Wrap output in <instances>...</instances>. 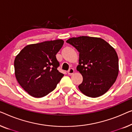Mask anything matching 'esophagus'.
Returning <instances> with one entry per match:
<instances>
[{
  "mask_svg": "<svg viewBox=\"0 0 132 132\" xmlns=\"http://www.w3.org/2000/svg\"><path fill=\"white\" fill-rule=\"evenodd\" d=\"M68 74H69V75H72V74H74V70L73 68H70L69 70L68 71Z\"/></svg>",
  "mask_w": 132,
  "mask_h": 132,
  "instance_id": "1",
  "label": "esophagus"
}]
</instances>
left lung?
Returning <instances> with one entry per match:
<instances>
[{
	"label": "left lung",
	"instance_id": "1",
	"mask_svg": "<svg viewBox=\"0 0 132 132\" xmlns=\"http://www.w3.org/2000/svg\"><path fill=\"white\" fill-rule=\"evenodd\" d=\"M66 42L79 52L77 70L83 78L79 90L91 98L102 96L115 83L118 74V58L115 49L99 37L80 36Z\"/></svg>",
	"mask_w": 132,
	"mask_h": 132
}]
</instances>
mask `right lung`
I'll return each mask as SVG.
<instances>
[{"mask_svg": "<svg viewBox=\"0 0 132 132\" xmlns=\"http://www.w3.org/2000/svg\"><path fill=\"white\" fill-rule=\"evenodd\" d=\"M64 44L61 39L31 44L14 61L15 74L21 86L34 98H42L56 88L64 74L57 70L56 55Z\"/></svg>", "mask_w": 132, "mask_h": 132, "instance_id": "right-lung-1", "label": "right lung"}]
</instances>
